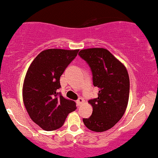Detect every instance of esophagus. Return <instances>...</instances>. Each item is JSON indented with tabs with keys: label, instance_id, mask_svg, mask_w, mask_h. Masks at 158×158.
<instances>
[{
	"label": "esophagus",
	"instance_id": "obj_1",
	"mask_svg": "<svg viewBox=\"0 0 158 158\" xmlns=\"http://www.w3.org/2000/svg\"><path fill=\"white\" fill-rule=\"evenodd\" d=\"M76 102H77V106H80L81 103H84V100H83V98H81V97H80V98H78V100H77Z\"/></svg>",
	"mask_w": 158,
	"mask_h": 158
}]
</instances>
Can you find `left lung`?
I'll return each instance as SVG.
<instances>
[{"mask_svg":"<svg viewBox=\"0 0 158 158\" xmlns=\"http://www.w3.org/2000/svg\"><path fill=\"white\" fill-rule=\"evenodd\" d=\"M78 55L90 66L93 84L99 88L98 97L91 99L93 113L83 118L86 127L102 132L115 126L123 117L129 97V77L124 64L103 48L82 49Z\"/></svg>","mask_w":158,"mask_h":158,"instance_id":"left-lung-1","label":"left lung"}]
</instances>
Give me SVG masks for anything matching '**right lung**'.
Here are the masks:
<instances>
[{"mask_svg": "<svg viewBox=\"0 0 158 158\" xmlns=\"http://www.w3.org/2000/svg\"><path fill=\"white\" fill-rule=\"evenodd\" d=\"M79 49L49 48L35 57L27 70L23 100L31 119L45 131L61 128L68 115L76 110L73 100L57 92L60 77Z\"/></svg>", "mask_w": 158, "mask_h": 158, "instance_id": "obj_1", "label": "right lung"}]
</instances>
